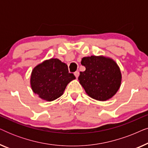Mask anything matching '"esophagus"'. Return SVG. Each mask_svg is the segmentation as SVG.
I'll use <instances>...</instances> for the list:
<instances>
[{
	"label": "esophagus",
	"instance_id": "1",
	"mask_svg": "<svg viewBox=\"0 0 148 148\" xmlns=\"http://www.w3.org/2000/svg\"><path fill=\"white\" fill-rule=\"evenodd\" d=\"M74 75H75V76L76 77V78H77L78 77H79V71H75L74 73Z\"/></svg>",
	"mask_w": 148,
	"mask_h": 148
}]
</instances>
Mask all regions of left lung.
Segmentation results:
<instances>
[{"label":"left lung","instance_id":"left-lung-1","mask_svg":"<svg viewBox=\"0 0 148 148\" xmlns=\"http://www.w3.org/2000/svg\"><path fill=\"white\" fill-rule=\"evenodd\" d=\"M86 71L78 79L86 94L93 99L106 101L114 96L121 84V70L112 58L104 56L84 57L81 62Z\"/></svg>","mask_w":148,"mask_h":148}]
</instances>
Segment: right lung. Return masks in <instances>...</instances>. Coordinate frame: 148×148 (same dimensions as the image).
I'll return each mask as SVG.
<instances>
[{
    "mask_svg": "<svg viewBox=\"0 0 148 148\" xmlns=\"http://www.w3.org/2000/svg\"><path fill=\"white\" fill-rule=\"evenodd\" d=\"M75 79L65 63L58 58H50L34 68L30 84L40 98L51 102L61 96L67 84Z\"/></svg>",
    "mask_w": 148,
    "mask_h": 148,
    "instance_id": "right-lung-1",
    "label": "right lung"
}]
</instances>
